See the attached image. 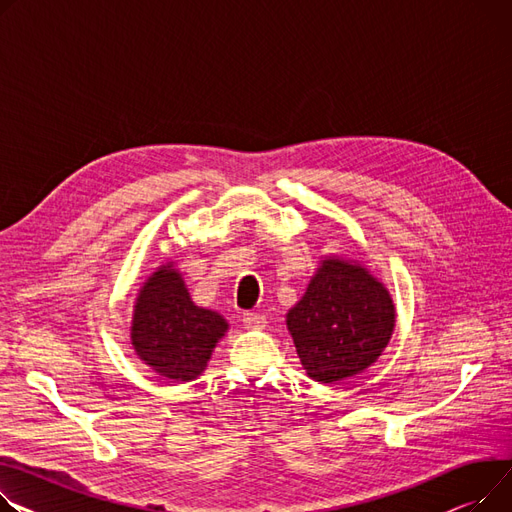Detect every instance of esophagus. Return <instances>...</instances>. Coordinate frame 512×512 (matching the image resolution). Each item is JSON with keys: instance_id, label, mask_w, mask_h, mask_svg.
<instances>
[{"instance_id": "1", "label": "esophagus", "mask_w": 512, "mask_h": 512, "mask_svg": "<svg viewBox=\"0 0 512 512\" xmlns=\"http://www.w3.org/2000/svg\"><path fill=\"white\" fill-rule=\"evenodd\" d=\"M243 323L247 329H263L265 327V317L259 313H245L243 315Z\"/></svg>"}]
</instances>
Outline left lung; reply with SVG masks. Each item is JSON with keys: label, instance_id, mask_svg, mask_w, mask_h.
Wrapping results in <instances>:
<instances>
[{"label": "left lung", "instance_id": "1", "mask_svg": "<svg viewBox=\"0 0 512 512\" xmlns=\"http://www.w3.org/2000/svg\"><path fill=\"white\" fill-rule=\"evenodd\" d=\"M286 323L306 374L335 383L381 356L395 327V306L362 265L327 259Z\"/></svg>", "mask_w": 512, "mask_h": 512}]
</instances>
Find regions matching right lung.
Returning a JSON list of instances; mask_svg holds the SVG:
<instances>
[{
  "mask_svg": "<svg viewBox=\"0 0 512 512\" xmlns=\"http://www.w3.org/2000/svg\"><path fill=\"white\" fill-rule=\"evenodd\" d=\"M226 321L195 306L170 265L160 267L135 302L131 344L158 374L173 381H193L206 368Z\"/></svg>",
  "mask_w": 512,
  "mask_h": 512,
  "instance_id": "right-lung-1",
  "label": "right lung"
}]
</instances>
